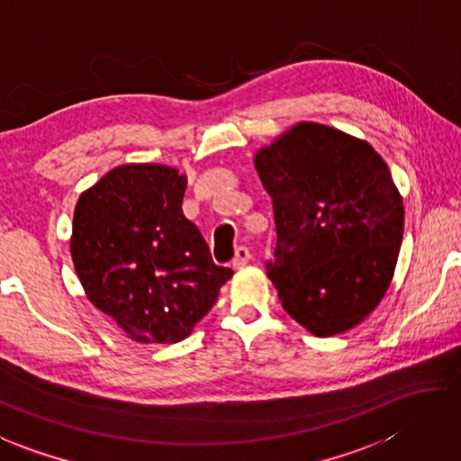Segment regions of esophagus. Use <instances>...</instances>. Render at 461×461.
Instances as JSON below:
<instances>
[{
    "label": "esophagus",
    "instance_id": "34e87169",
    "mask_svg": "<svg viewBox=\"0 0 461 461\" xmlns=\"http://www.w3.org/2000/svg\"><path fill=\"white\" fill-rule=\"evenodd\" d=\"M249 259H252V254H249V249L246 246H240L236 249V256H233V259H231V266L233 267H244L249 262Z\"/></svg>",
    "mask_w": 461,
    "mask_h": 461
}]
</instances>
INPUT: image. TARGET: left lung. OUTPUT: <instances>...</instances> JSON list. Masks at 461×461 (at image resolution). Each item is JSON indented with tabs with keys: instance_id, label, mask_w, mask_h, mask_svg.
<instances>
[{
	"instance_id": "left-lung-1",
	"label": "left lung",
	"mask_w": 461,
	"mask_h": 461,
	"mask_svg": "<svg viewBox=\"0 0 461 461\" xmlns=\"http://www.w3.org/2000/svg\"><path fill=\"white\" fill-rule=\"evenodd\" d=\"M272 197L276 248L266 262L284 311L316 337L363 322L387 292L403 240V199L375 149L300 122L258 150Z\"/></svg>"
}]
</instances>
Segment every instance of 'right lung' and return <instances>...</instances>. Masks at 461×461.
Segmentation results:
<instances>
[{
    "label": "right lung",
    "mask_w": 461,
    "mask_h": 461,
    "mask_svg": "<svg viewBox=\"0 0 461 461\" xmlns=\"http://www.w3.org/2000/svg\"><path fill=\"white\" fill-rule=\"evenodd\" d=\"M185 187L177 169L131 163L74 209L70 254L86 296L137 342L189 337L233 274L183 215Z\"/></svg>",
    "instance_id": "obj_1"
}]
</instances>
